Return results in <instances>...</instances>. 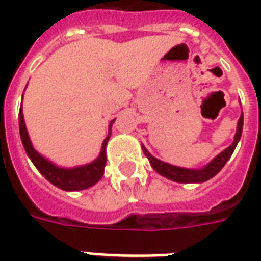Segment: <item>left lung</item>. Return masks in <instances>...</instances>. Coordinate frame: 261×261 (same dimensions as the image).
<instances>
[{
	"label": "left lung",
	"instance_id": "1",
	"mask_svg": "<svg viewBox=\"0 0 261 261\" xmlns=\"http://www.w3.org/2000/svg\"><path fill=\"white\" fill-rule=\"evenodd\" d=\"M242 128H243V113H242V116L239 117V121H238V130H236L233 142L225 151L217 155L207 166H204L201 169H186V168L173 166V165H169L166 164V162L159 161V159L153 158L152 155L148 152L144 147H142V151L147 155V158L149 159V164H151L153 169L156 170L159 175H162L164 177H168L169 180L177 181V183H202V181H207L211 177H214L219 170L224 168L225 164L228 162V159L233 153L238 142L241 140Z\"/></svg>",
	"mask_w": 261,
	"mask_h": 261
}]
</instances>
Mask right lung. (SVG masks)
Here are the masks:
<instances>
[{
  "instance_id": "1",
  "label": "right lung",
  "mask_w": 261,
  "mask_h": 261,
  "mask_svg": "<svg viewBox=\"0 0 261 261\" xmlns=\"http://www.w3.org/2000/svg\"><path fill=\"white\" fill-rule=\"evenodd\" d=\"M112 123L109 125V136L103 141L102 151L99 153V156L93 162H91V164L84 165V166H76V168H71V169H65V168L56 166L50 161L43 158L42 155L33 148L31 138L28 136V130H26L22 108L19 109L20 140H22V144H23V148H25L28 156L31 158L33 165L36 166V169L51 185L59 187L61 190H65V192L84 190V189L93 186L95 183H97V181L102 179L103 172H105V166H106V145H108L109 138H110V127H112Z\"/></svg>"
}]
</instances>
